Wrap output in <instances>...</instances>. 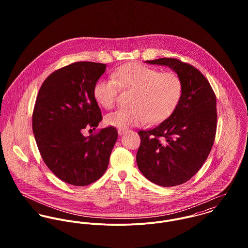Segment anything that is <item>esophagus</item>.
<instances>
[{"mask_svg": "<svg viewBox=\"0 0 248 248\" xmlns=\"http://www.w3.org/2000/svg\"><path fill=\"white\" fill-rule=\"evenodd\" d=\"M117 132H118V135H119V136H122V135H124V134L126 133V130H122V129H119Z\"/></svg>", "mask_w": 248, "mask_h": 248, "instance_id": "obj_1", "label": "esophagus"}]
</instances>
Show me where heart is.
Segmentation results:
<instances>
[{
    "label": "heart",
    "instance_id": "1",
    "mask_svg": "<svg viewBox=\"0 0 248 248\" xmlns=\"http://www.w3.org/2000/svg\"><path fill=\"white\" fill-rule=\"evenodd\" d=\"M111 79H99L93 86L98 105L112 108L118 89L132 91L129 108H120L105 117L108 126L126 129L147 121L157 123L177 108L183 93V83L174 71H160L140 63L125 64L111 71Z\"/></svg>",
    "mask_w": 248,
    "mask_h": 248
}]
</instances>
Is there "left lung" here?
<instances>
[{
  "instance_id": "1",
  "label": "left lung",
  "mask_w": 248,
  "mask_h": 248,
  "mask_svg": "<svg viewBox=\"0 0 248 248\" xmlns=\"http://www.w3.org/2000/svg\"><path fill=\"white\" fill-rule=\"evenodd\" d=\"M148 64L168 66L183 83L182 97L172 114L155 128L140 131L137 163L150 181L171 187L194 177L212 149L217 131V98L205 76L176 58Z\"/></svg>"
}]
</instances>
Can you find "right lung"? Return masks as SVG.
<instances>
[{"instance_id":"right-lung-1","label":"right lung","mask_w":248,"mask_h":248,"mask_svg":"<svg viewBox=\"0 0 248 248\" xmlns=\"http://www.w3.org/2000/svg\"><path fill=\"white\" fill-rule=\"evenodd\" d=\"M105 71L101 63H72L47 76L36 98L32 130L41 156L56 177L74 186L104 175L118 137L112 126L89 137L82 134L102 120L93 92Z\"/></svg>"}]
</instances>
